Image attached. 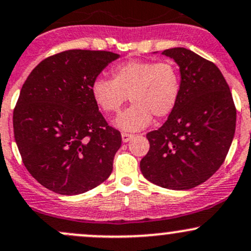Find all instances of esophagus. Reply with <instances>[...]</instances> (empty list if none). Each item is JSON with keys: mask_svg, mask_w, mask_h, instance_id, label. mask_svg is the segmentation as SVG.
Wrapping results in <instances>:
<instances>
[{"mask_svg": "<svg viewBox=\"0 0 251 251\" xmlns=\"http://www.w3.org/2000/svg\"><path fill=\"white\" fill-rule=\"evenodd\" d=\"M131 138H133V134L127 133V132H123L121 133V139H123L124 143H127Z\"/></svg>", "mask_w": 251, "mask_h": 251, "instance_id": "34e87169", "label": "esophagus"}]
</instances>
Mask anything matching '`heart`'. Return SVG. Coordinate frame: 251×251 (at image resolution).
I'll return each instance as SVG.
<instances>
[{
  "label": "heart",
  "mask_w": 251,
  "mask_h": 251,
  "mask_svg": "<svg viewBox=\"0 0 251 251\" xmlns=\"http://www.w3.org/2000/svg\"><path fill=\"white\" fill-rule=\"evenodd\" d=\"M112 79L93 81V100L106 114H117L128 99L131 106L115 120L123 131H138L156 118H166L181 96V75L172 60H130L112 69Z\"/></svg>",
  "instance_id": "heart-1"
}]
</instances>
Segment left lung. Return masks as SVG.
<instances>
[{
    "label": "left lung",
    "instance_id": "left-lung-1",
    "mask_svg": "<svg viewBox=\"0 0 251 251\" xmlns=\"http://www.w3.org/2000/svg\"><path fill=\"white\" fill-rule=\"evenodd\" d=\"M163 54L180 67L182 89L168 120L147 134L150 149L140 170L150 182L181 191L205 182L225 161L235 136L236 107L214 63L184 48Z\"/></svg>",
    "mask_w": 251,
    "mask_h": 251
}]
</instances>
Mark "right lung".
<instances>
[{
  "label": "right lung",
  "instance_id": "obj_1",
  "mask_svg": "<svg viewBox=\"0 0 251 251\" xmlns=\"http://www.w3.org/2000/svg\"><path fill=\"white\" fill-rule=\"evenodd\" d=\"M119 54L68 50L41 60L21 88L13 113L14 137L35 180L76 195L111 175L121 134L93 100L92 83Z\"/></svg>",
  "mask_w": 251,
  "mask_h": 251
}]
</instances>
